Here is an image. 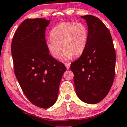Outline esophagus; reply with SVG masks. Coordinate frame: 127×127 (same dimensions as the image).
I'll return each instance as SVG.
<instances>
[{
  "mask_svg": "<svg viewBox=\"0 0 127 127\" xmlns=\"http://www.w3.org/2000/svg\"><path fill=\"white\" fill-rule=\"evenodd\" d=\"M65 66H66L67 69H69L70 68V64H65Z\"/></svg>",
  "mask_w": 127,
  "mask_h": 127,
  "instance_id": "esophagus-1",
  "label": "esophagus"
}]
</instances>
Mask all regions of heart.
Instances as JSON below:
<instances>
[{
  "mask_svg": "<svg viewBox=\"0 0 127 127\" xmlns=\"http://www.w3.org/2000/svg\"><path fill=\"white\" fill-rule=\"evenodd\" d=\"M50 38L46 41L50 54L58 58L62 48L61 59L66 61L82 54L87 44L88 29L82 23H61L51 30Z\"/></svg>",
  "mask_w": 127,
  "mask_h": 127,
  "instance_id": "1",
  "label": "heart"
}]
</instances>
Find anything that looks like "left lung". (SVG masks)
<instances>
[{"label": "left lung", "instance_id": "obj_1", "mask_svg": "<svg viewBox=\"0 0 127 127\" xmlns=\"http://www.w3.org/2000/svg\"><path fill=\"white\" fill-rule=\"evenodd\" d=\"M88 26V39L80 57L71 64L75 92L79 99L94 104L106 96L113 84L116 52L104 24L93 15L81 16Z\"/></svg>", "mask_w": 127, "mask_h": 127}]
</instances>
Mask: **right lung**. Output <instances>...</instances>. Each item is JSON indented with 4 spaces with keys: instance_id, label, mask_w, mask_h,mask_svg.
<instances>
[{
    "instance_id": "right-lung-1",
    "label": "right lung",
    "mask_w": 127,
    "mask_h": 127,
    "mask_svg": "<svg viewBox=\"0 0 127 127\" xmlns=\"http://www.w3.org/2000/svg\"><path fill=\"white\" fill-rule=\"evenodd\" d=\"M50 20L26 19L14 34L11 55L15 74L26 98L47 109L56 103L64 65L49 54L45 29Z\"/></svg>"
}]
</instances>
